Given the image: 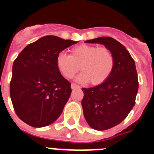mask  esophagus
Listing matches in <instances>:
<instances>
[{"instance_id":"1","label":"esophagus","mask_w":154,"mask_h":154,"mask_svg":"<svg viewBox=\"0 0 154 154\" xmlns=\"http://www.w3.org/2000/svg\"><path fill=\"white\" fill-rule=\"evenodd\" d=\"M71 88L72 89H80V88H81V87L79 86V85H76V84H73V83H72Z\"/></svg>"}]
</instances>
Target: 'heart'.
<instances>
[{"label":"heart","mask_w":154,"mask_h":154,"mask_svg":"<svg viewBox=\"0 0 154 154\" xmlns=\"http://www.w3.org/2000/svg\"><path fill=\"white\" fill-rule=\"evenodd\" d=\"M115 60L112 52L106 47L81 44L71 49V54L60 53L57 57V66L63 77L70 79L79 71V82L98 85L105 82L114 68Z\"/></svg>","instance_id":"obj_1"}]
</instances>
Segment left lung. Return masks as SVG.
<instances>
[{"mask_svg": "<svg viewBox=\"0 0 154 154\" xmlns=\"http://www.w3.org/2000/svg\"><path fill=\"white\" fill-rule=\"evenodd\" d=\"M102 44L112 52L114 68L105 82L82 88L81 105L85 119L92 129L106 130L121 123L136 103L139 82L135 61L123 45L111 37L87 40Z\"/></svg>", "mask_w": 154, "mask_h": 154, "instance_id": "obj_1", "label": "left lung"}]
</instances>
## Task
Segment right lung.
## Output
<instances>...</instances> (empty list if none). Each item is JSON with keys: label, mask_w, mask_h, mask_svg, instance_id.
<instances>
[{"label": "right lung", "mask_w": 154, "mask_h": 154, "mask_svg": "<svg viewBox=\"0 0 154 154\" xmlns=\"http://www.w3.org/2000/svg\"><path fill=\"white\" fill-rule=\"evenodd\" d=\"M77 42L46 35L29 45L14 61L10 95L15 113L32 127H44L60 117L71 94L57 57Z\"/></svg>", "instance_id": "obj_1"}]
</instances>
